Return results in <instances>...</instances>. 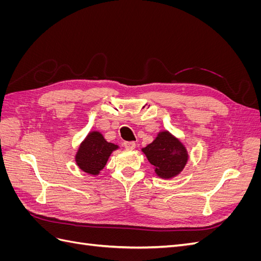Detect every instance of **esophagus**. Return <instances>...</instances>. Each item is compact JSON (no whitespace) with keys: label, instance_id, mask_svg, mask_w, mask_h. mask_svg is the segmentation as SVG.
<instances>
[{"label":"esophagus","instance_id":"esophagus-1","mask_svg":"<svg viewBox=\"0 0 261 261\" xmlns=\"http://www.w3.org/2000/svg\"><path fill=\"white\" fill-rule=\"evenodd\" d=\"M124 147H125V149H127V150H133V149L136 148V144L134 143V141H125Z\"/></svg>","mask_w":261,"mask_h":261}]
</instances>
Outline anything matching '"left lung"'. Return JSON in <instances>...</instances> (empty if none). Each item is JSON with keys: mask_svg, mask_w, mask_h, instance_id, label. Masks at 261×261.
Wrapping results in <instances>:
<instances>
[{"mask_svg": "<svg viewBox=\"0 0 261 261\" xmlns=\"http://www.w3.org/2000/svg\"><path fill=\"white\" fill-rule=\"evenodd\" d=\"M161 178H172L183 171L188 161L187 149L168 130L158 133L151 144L141 149Z\"/></svg>", "mask_w": 261, "mask_h": 261, "instance_id": "8db88e82", "label": "left lung"}]
</instances>
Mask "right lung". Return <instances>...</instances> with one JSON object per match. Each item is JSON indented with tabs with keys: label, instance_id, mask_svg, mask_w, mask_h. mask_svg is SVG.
<instances>
[{
	"label": "right lung",
	"instance_id": "right-lung-1",
	"mask_svg": "<svg viewBox=\"0 0 261 261\" xmlns=\"http://www.w3.org/2000/svg\"><path fill=\"white\" fill-rule=\"evenodd\" d=\"M116 149H118L117 145L108 143L100 132L92 130L78 147L75 155L76 164L88 174L98 175Z\"/></svg>",
	"mask_w": 261,
	"mask_h": 261
}]
</instances>
